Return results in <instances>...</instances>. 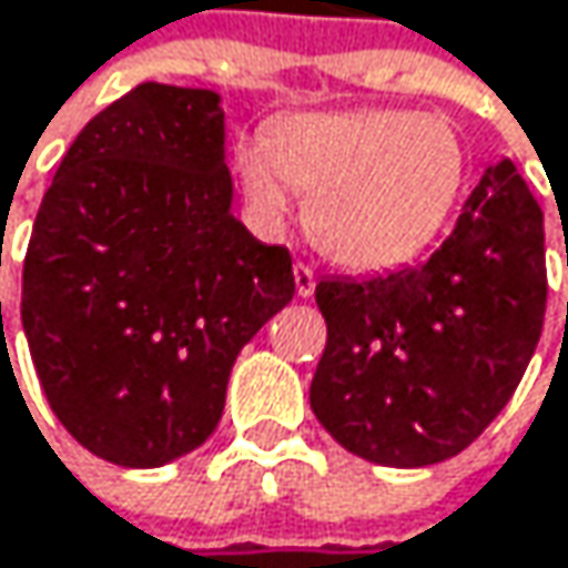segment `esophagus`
Returning <instances> with one entry per match:
<instances>
[{
	"label": "esophagus",
	"mask_w": 568,
	"mask_h": 568,
	"mask_svg": "<svg viewBox=\"0 0 568 568\" xmlns=\"http://www.w3.org/2000/svg\"><path fill=\"white\" fill-rule=\"evenodd\" d=\"M293 275H296V293H300L303 300H310V296L316 293V272H313L310 265L296 262V265H293Z\"/></svg>",
	"instance_id": "34e87169"
}]
</instances>
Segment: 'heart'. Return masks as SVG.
I'll list each match as a JSON object with an SVG mask.
<instances>
[{"label": "heart", "mask_w": 568, "mask_h": 568, "mask_svg": "<svg viewBox=\"0 0 568 568\" xmlns=\"http://www.w3.org/2000/svg\"><path fill=\"white\" fill-rule=\"evenodd\" d=\"M466 145L443 115L413 109L310 112L275 122L235 155L258 222H282L306 195L310 239L339 265L376 272L419 255L466 185Z\"/></svg>", "instance_id": "obj_1"}]
</instances>
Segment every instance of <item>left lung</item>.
Here are the masks:
<instances>
[{
	"label": "left lung",
	"mask_w": 568,
	"mask_h": 568,
	"mask_svg": "<svg viewBox=\"0 0 568 568\" xmlns=\"http://www.w3.org/2000/svg\"><path fill=\"white\" fill-rule=\"evenodd\" d=\"M329 339L310 403L359 459L419 469L459 456L513 399L542 333V209L509 159L489 165L449 239L373 278H323Z\"/></svg>",
	"instance_id": "obj_1"
}]
</instances>
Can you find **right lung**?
<instances>
[{"label": "right lung", "mask_w": 568, "mask_h": 568, "mask_svg": "<svg viewBox=\"0 0 568 568\" xmlns=\"http://www.w3.org/2000/svg\"><path fill=\"white\" fill-rule=\"evenodd\" d=\"M293 293L290 248L232 215L222 95L142 82L59 162L26 252L22 329L72 439L155 469L215 433L235 356Z\"/></svg>", "instance_id": "right-lung-1"}]
</instances>
